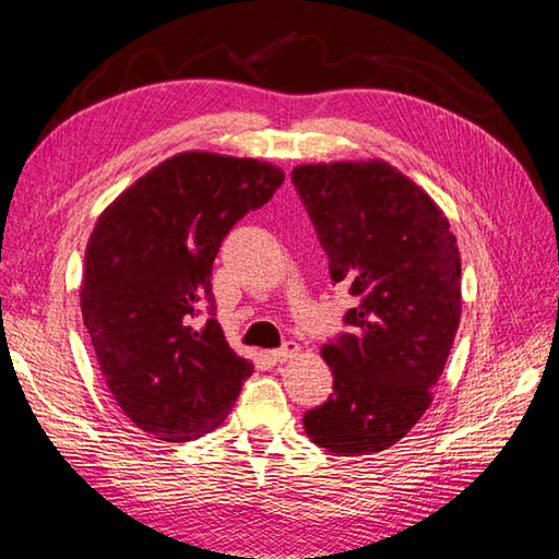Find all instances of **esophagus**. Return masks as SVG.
Listing matches in <instances>:
<instances>
[{"instance_id": "esophagus-1", "label": "esophagus", "mask_w": 559, "mask_h": 559, "mask_svg": "<svg viewBox=\"0 0 559 559\" xmlns=\"http://www.w3.org/2000/svg\"><path fill=\"white\" fill-rule=\"evenodd\" d=\"M298 353H300V343L288 341L286 346L278 348V350H271L269 355H271V360H273V362H288V360H293L295 355H298Z\"/></svg>"}]
</instances>
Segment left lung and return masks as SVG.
I'll list each match as a JSON object with an SVG mask.
<instances>
[{"label":"left lung","instance_id":"8db88e82","mask_svg":"<svg viewBox=\"0 0 559 559\" xmlns=\"http://www.w3.org/2000/svg\"><path fill=\"white\" fill-rule=\"evenodd\" d=\"M293 182L358 305L353 334L322 346L334 394L305 413V432L338 456L394 447L432 403L461 322V254L444 211L379 158L307 163Z\"/></svg>","mask_w":559,"mask_h":559}]
</instances>
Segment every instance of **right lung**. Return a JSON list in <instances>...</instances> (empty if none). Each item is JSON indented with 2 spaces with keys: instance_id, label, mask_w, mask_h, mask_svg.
<instances>
[{
  "instance_id": "obj_1",
  "label": "right lung",
  "mask_w": 559,
  "mask_h": 559,
  "mask_svg": "<svg viewBox=\"0 0 559 559\" xmlns=\"http://www.w3.org/2000/svg\"><path fill=\"white\" fill-rule=\"evenodd\" d=\"M286 180L278 165L182 151L129 185L86 245L81 314L112 399L139 430L187 442L218 427L254 365L216 319L211 269L223 237Z\"/></svg>"
}]
</instances>
